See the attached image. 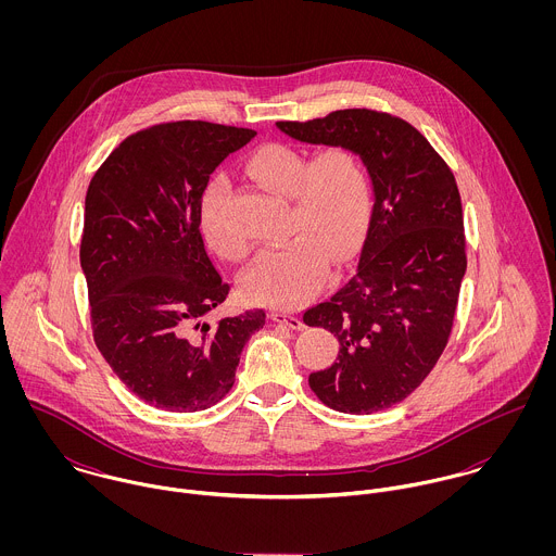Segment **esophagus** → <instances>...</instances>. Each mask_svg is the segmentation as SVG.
Masks as SVG:
<instances>
[{
    "mask_svg": "<svg viewBox=\"0 0 556 556\" xmlns=\"http://www.w3.org/2000/svg\"><path fill=\"white\" fill-rule=\"evenodd\" d=\"M271 320L274 323H280V325H287V327H291V329H295V331H300V329H304V320L302 318L293 317V315H287V313H280V311H271Z\"/></svg>",
    "mask_w": 556,
    "mask_h": 556,
    "instance_id": "esophagus-1",
    "label": "esophagus"
}]
</instances>
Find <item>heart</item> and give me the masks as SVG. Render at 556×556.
I'll return each mask as SVG.
<instances>
[{
	"label": "heart",
	"instance_id": "heart-1",
	"mask_svg": "<svg viewBox=\"0 0 556 556\" xmlns=\"http://www.w3.org/2000/svg\"><path fill=\"white\" fill-rule=\"evenodd\" d=\"M243 166L258 186L289 197L287 231L293 238L256 258L241 278V295L252 304L298 308L317 293L327 258L346 261L364 238L372 212L368 170L342 146L325 148L308 160L285 143L254 150ZM225 199V184L214 179L201 199V231L220 258L241 261L248 243L231 229Z\"/></svg>",
	"mask_w": 556,
	"mask_h": 556
}]
</instances>
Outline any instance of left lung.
<instances>
[{
  "label": "left lung",
  "mask_w": 556,
  "mask_h": 556,
  "mask_svg": "<svg viewBox=\"0 0 556 556\" xmlns=\"http://www.w3.org/2000/svg\"><path fill=\"white\" fill-rule=\"evenodd\" d=\"M276 126L302 143L349 148L370 173L375 207L357 269L304 323L340 342L336 362L308 377L318 400L340 413L383 410L421 386L452 333L467 271L456 177L417 128L383 111Z\"/></svg>",
  "instance_id": "1"
}]
</instances>
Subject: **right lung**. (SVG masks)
I'll return each instance as SVG.
<instances>
[{"mask_svg":"<svg viewBox=\"0 0 556 556\" xmlns=\"http://www.w3.org/2000/svg\"><path fill=\"white\" fill-rule=\"evenodd\" d=\"M256 132L210 122H168L124 139L85 197L80 267L93 342L143 402L203 410L236 383L248 338L265 325L248 311L210 325L229 295L201 238L210 175Z\"/></svg>","mask_w":556,"mask_h":556,"instance_id":"obj_1","label":"right lung"}]
</instances>
